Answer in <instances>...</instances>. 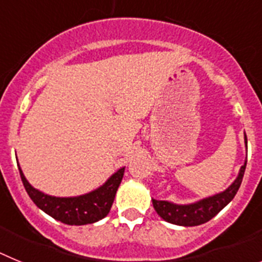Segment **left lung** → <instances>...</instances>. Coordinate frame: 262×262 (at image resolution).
<instances>
[{
    "mask_svg": "<svg viewBox=\"0 0 262 262\" xmlns=\"http://www.w3.org/2000/svg\"><path fill=\"white\" fill-rule=\"evenodd\" d=\"M245 145L248 147L247 135H245ZM245 166H247V161L240 168L237 178L223 193L215 194V195L205 198L200 202L191 203V205H176V203L168 202V201L152 200L155 210L164 221L172 224H177V226L193 227L206 223L233 200V196L236 195L240 185H242Z\"/></svg>",
    "mask_w": 262,
    "mask_h": 262,
    "instance_id": "obj_1",
    "label": "left lung"
}]
</instances>
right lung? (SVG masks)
Returning <instances> with one entry per match:
<instances>
[{
  "label": "right lung",
  "mask_w": 262,
  "mask_h": 262,
  "mask_svg": "<svg viewBox=\"0 0 262 262\" xmlns=\"http://www.w3.org/2000/svg\"><path fill=\"white\" fill-rule=\"evenodd\" d=\"M123 173L124 168H120L102 186L92 193L80 196H71V198H60V196L47 195L36 190L35 187L29 184L19 168L23 186L32 202L53 219L69 226H84L105 217L114 202L115 194L123 178Z\"/></svg>",
  "instance_id": "add662e5"
}]
</instances>
